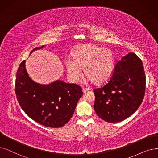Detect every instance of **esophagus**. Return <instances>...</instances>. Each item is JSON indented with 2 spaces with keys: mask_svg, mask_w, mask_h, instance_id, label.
Listing matches in <instances>:
<instances>
[{
  "mask_svg": "<svg viewBox=\"0 0 158 158\" xmlns=\"http://www.w3.org/2000/svg\"><path fill=\"white\" fill-rule=\"evenodd\" d=\"M90 89L89 87H84L83 88H82V91H83V93H86L87 91H89Z\"/></svg>",
  "mask_w": 158,
  "mask_h": 158,
  "instance_id": "obj_1",
  "label": "esophagus"
}]
</instances>
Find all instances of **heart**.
Listing matches in <instances>:
<instances>
[{
    "label": "heart",
    "instance_id": "obj_1",
    "mask_svg": "<svg viewBox=\"0 0 158 158\" xmlns=\"http://www.w3.org/2000/svg\"><path fill=\"white\" fill-rule=\"evenodd\" d=\"M115 67V58L109 48H102L93 44L80 45L73 54V61H66L69 77L77 81L85 69L86 77L98 85L107 82L111 77Z\"/></svg>",
    "mask_w": 158,
    "mask_h": 158
}]
</instances>
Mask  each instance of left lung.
Masks as SVG:
<instances>
[{"label": "left lung", "mask_w": 158, "mask_h": 158, "mask_svg": "<svg viewBox=\"0 0 158 158\" xmlns=\"http://www.w3.org/2000/svg\"><path fill=\"white\" fill-rule=\"evenodd\" d=\"M146 85L143 62L132 52L118 61L110 80L93 90L97 115L108 123H118L135 113L143 102Z\"/></svg>", "instance_id": "obj_1"}]
</instances>
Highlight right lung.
<instances>
[{"label":"right lung","instance_id":"obj_1","mask_svg":"<svg viewBox=\"0 0 158 158\" xmlns=\"http://www.w3.org/2000/svg\"><path fill=\"white\" fill-rule=\"evenodd\" d=\"M45 47H35L31 50ZM15 94L25 113L35 122L47 127L61 128L74 114L76 106L83 94L81 87L75 84L56 80L48 85L31 80L23 61L16 74Z\"/></svg>","mask_w":158,"mask_h":158}]
</instances>
